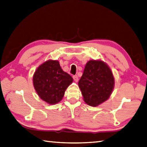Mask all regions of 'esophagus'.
Here are the masks:
<instances>
[{
    "instance_id": "obj_1",
    "label": "esophagus",
    "mask_w": 147,
    "mask_h": 147,
    "mask_svg": "<svg viewBox=\"0 0 147 147\" xmlns=\"http://www.w3.org/2000/svg\"><path fill=\"white\" fill-rule=\"evenodd\" d=\"M73 79L76 82H78V81H79V77H78L77 75H75V76H73Z\"/></svg>"
}]
</instances>
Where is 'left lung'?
<instances>
[{
  "label": "left lung",
  "instance_id": "8db88e82",
  "mask_svg": "<svg viewBox=\"0 0 147 147\" xmlns=\"http://www.w3.org/2000/svg\"><path fill=\"white\" fill-rule=\"evenodd\" d=\"M115 80L108 66L102 61L90 60L87 63L79 82L84 101L97 106L109 98Z\"/></svg>",
  "mask_w": 147,
  "mask_h": 147
}]
</instances>
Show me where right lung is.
I'll return each mask as SVG.
<instances>
[{
    "label": "right lung",
    "mask_w": 147,
    "mask_h": 147,
    "mask_svg": "<svg viewBox=\"0 0 147 147\" xmlns=\"http://www.w3.org/2000/svg\"><path fill=\"white\" fill-rule=\"evenodd\" d=\"M72 81V77L63 71L56 60H48L41 65L33 76V84L38 96L50 104L62 99L65 90Z\"/></svg>",
    "instance_id": "add662e5"
}]
</instances>
